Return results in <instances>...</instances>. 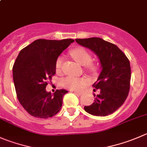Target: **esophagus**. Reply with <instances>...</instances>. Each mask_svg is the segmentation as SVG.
<instances>
[{
    "label": "esophagus",
    "mask_w": 147,
    "mask_h": 147,
    "mask_svg": "<svg viewBox=\"0 0 147 147\" xmlns=\"http://www.w3.org/2000/svg\"><path fill=\"white\" fill-rule=\"evenodd\" d=\"M74 92L76 94H78L80 95H81L82 94V92H81V91H74Z\"/></svg>",
    "instance_id": "1"
}]
</instances>
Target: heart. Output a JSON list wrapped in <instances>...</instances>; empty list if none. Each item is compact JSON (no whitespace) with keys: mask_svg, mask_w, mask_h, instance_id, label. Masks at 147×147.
<instances>
[{"mask_svg":"<svg viewBox=\"0 0 147 147\" xmlns=\"http://www.w3.org/2000/svg\"><path fill=\"white\" fill-rule=\"evenodd\" d=\"M71 55L76 62L81 65L85 66V68L90 72H95L96 67L94 64L91 63L92 57L90 54L85 49L82 47H78L71 51ZM62 65V57H59L55 62V67L57 71L61 69ZM88 81L83 78H75V77L68 76L62 80V85L66 89L78 90L86 85Z\"/></svg>","mask_w":147,"mask_h":147,"instance_id":"b5f03b06","label":"heart"}]
</instances>
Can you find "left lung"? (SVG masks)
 Masks as SVG:
<instances>
[{
    "label": "left lung",
    "mask_w": 147,
    "mask_h": 147,
    "mask_svg": "<svg viewBox=\"0 0 147 147\" xmlns=\"http://www.w3.org/2000/svg\"><path fill=\"white\" fill-rule=\"evenodd\" d=\"M81 46L88 48L98 57L101 72L92 86L100 89L99 95L90 105L84 107L88 113L106 116L119 109L129 95L130 89L131 67L129 59L116 45L102 39L92 37L76 39Z\"/></svg>",
    "instance_id": "obj_1"
}]
</instances>
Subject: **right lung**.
<instances>
[{
  "instance_id": "add662e5",
  "label": "right lung",
  "mask_w": 147,
  "mask_h": 147,
  "mask_svg": "<svg viewBox=\"0 0 147 147\" xmlns=\"http://www.w3.org/2000/svg\"><path fill=\"white\" fill-rule=\"evenodd\" d=\"M72 42V39H37L18 54L13 67V78L18 101L31 116L48 119L60 111L67 91L57 90L52 94L47 92L46 87L56 73L57 59Z\"/></svg>"
}]
</instances>
